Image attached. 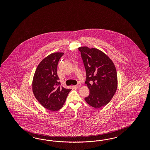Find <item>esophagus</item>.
<instances>
[{"instance_id":"obj_1","label":"esophagus","mask_w":150,"mask_h":150,"mask_svg":"<svg viewBox=\"0 0 150 150\" xmlns=\"http://www.w3.org/2000/svg\"><path fill=\"white\" fill-rule=\"evenodd\" d=\"M81 86V84L80 82H79V83H77V85L76 86V87L77 88H79V87H80Z\"/></svg>"}]
</instances>
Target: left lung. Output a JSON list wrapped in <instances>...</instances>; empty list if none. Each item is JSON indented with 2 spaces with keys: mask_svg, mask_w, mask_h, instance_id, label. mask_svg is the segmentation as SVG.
<instances>
[{
  "mask_svg": "<svg viewBox=\"0 0 150 150\" xmlns=\"http://www.w3.org/2000/svg\"><path fill=\"white\" fill-rule=\"evenodd\" d=\"M90 95L85 97L87 103L95 108L108 104L118 86L117 70L113 62L103 52L96 48L80 47Z\"/></svg>",
  "mask_w": 150,
  "mask_h": 150,
  "instance_id": "obj_1",
  "label": "left lung"
}]
</instances>
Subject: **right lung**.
I'll return each mask as SVG.
<instances>
[{
	"instance_id": "add662e5",
	"label": "right lung",
	"mask_w": 150,
	"mask_h": 150,
	"mask_svg": "<svg viewBox=\"0 0 150 150\" xmlns=\"http://www.w3.org/2000/svg\"><path fill=\"white\" fill-rule=\"evenodd\" d=\"M64 53L56 52L43 59L37 67L32 81V91L43 107L56 111L63 105L71 89L60 86L57 70Z\"/></svg>"
}]
</instances>
